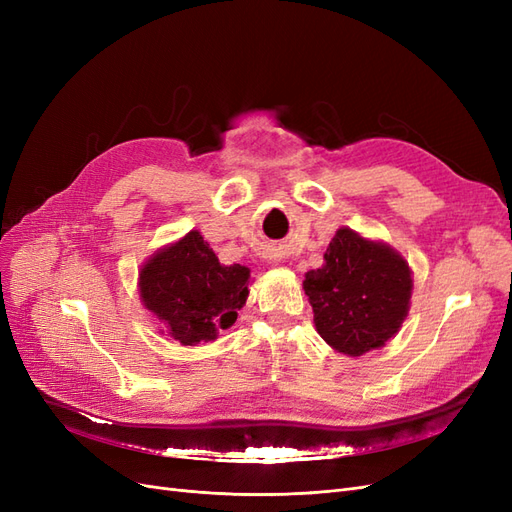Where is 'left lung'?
Wrapping results in <instances>:
<instances>
[{
    "label": "left lung",
    "instance_id": "1",
    "mask_svg": "<svg viewBox=\"0 0 512 512\" xmlns=\"http://www.w3.org/2000/svg\"><path fill=\"white\" fill-rule=\"evenodd\" d=\"M305 294L316 331L335 350L359 356L384 346L399 331L410 305L408 262L389 245L339 228L324 265L307 271Z\"/></svg>",
    "mask_w": 512,
    "mask_h": 512
}]
</instances>
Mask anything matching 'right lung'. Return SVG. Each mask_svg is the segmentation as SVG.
I'll list each match as a JSON object with an SVG mask.
<instances>
[{"label": "right lung", "instance_id": "add662e5", "mask_svg": "<svg viewBox=\"0 0 512 512\" xmlns=\"http://www.w3.org/2000/svg\"><path fill=\"white\" fill-rule=\"evenodd\" d=\"M247 284L250 269L220 265L203 235L192 230L147 260L138 286L145 307L166 324L170 337L196 346L235 324L250 292Z\"/></svg>", "mask_w": 512, "mask_h": 512}]
</instances>
